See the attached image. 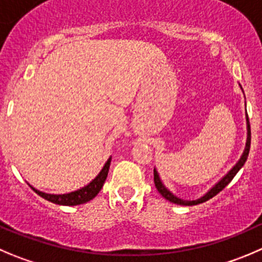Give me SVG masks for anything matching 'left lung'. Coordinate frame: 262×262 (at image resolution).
I'll list each match as a JSON object with an SVG mask.
<instances>
[{"instance_id": "1", "label": "left lung", "mask_w": 262, "mask_h": 262, "mask_svg": "<svg viewBox=\"0 0 262 262\" xmlns=\"http://www.w3.org/2000/svg\"><path fill=\"white\" fill-rule=\"evenodd\" d=\"M250 148H251V126H250V121H248V114H247V143H246V149H245V151H243V154H242L241 159H239L238 163H236L235 166H234L233 168H231V170L229 171V172L226 173V175L224 176V178L221 179V180L219 181L215 186H213V188H211L207 193L204 194L203 196L195 199V201H184V199L178 198V196L173 195V194L171 193V191L168 190V189H167L163 184H162L158 172H157V170L154 168V184H156L157 190H158L159 193H161V195L163 196V198H166L167 201H170V202H172V203H176V204H181V206H195V204L203 203V202L208 201V199H211L212 196H215L216 194L220 193V191L223 190V189L225 188V186L228 185L231 180H233L234 176L238 173V171L241 170L242 167H243V164L246 163V161H247L248 153H250Z\"/></svg>"}]
</instances>
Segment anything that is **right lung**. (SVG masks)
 <instances>
[{
	"label": "right lung",
	"instance_id": "obj_1",
	"mask_svg": "<svg viewBox=\"0 0 262 262\" xmlns=\"http://www.w3.org/2000/svg\"><path fill=\"white\" fill-rule=\"evenodd\" d=\"M111 159L109 158L106 161V163L104 164L103 170L100 171L98 176H96L94 180L90 184H87L83 188L78 189L76 191H71V193L67 194H47L43 193V191H39L37 189H34L33 186H31L39 196L45 198L46 201L52 202L55 204H60V206H77V204H83L86 202L91 201V199L95 198L98 195L99 191L103 188L104 183L106 180V176H108L109 172V166H111Z\"/></svg>",
	"mask_w": 262,
	"mask_h": 262
}]
</instances>
